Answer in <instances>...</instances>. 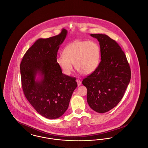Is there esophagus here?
I'll return each instance as SVG.
<instances>
[{
    "mask_svg": "<svg viewBox=\"0 0 148 148\" xmlns=\"http://www.w3.org/2000/svg\"><path fill=\"white\" fill-rule=\"evenodd\" d=\"M76 82H77V85H78V86H79V85H80L82 84V81L80 80L79 79H77V80H76Z\"/></svg>",
    "mask_w": 148,
    "mask_h": 148,
    "instance_id": "1",
    "label": "esophagus"
}]
</instances>
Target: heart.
Masks as SVG:
<instances>
[{"label": "heart", "instance_id": "1", "mask_svg": "<svg viewBox=\"0 0 148 148\" xmlns=\"http://www.w3.org/2000/svg\"><path fill=\"white\" fill-rule=\"evenodd\" d=\"M100 48L93 40H76L66 45L63 55L58 56L56 62L66 75L74 69L83 75H90L95 71L100 63Z\"/></svg>", "mask_w": 148, "mask_h": 148}]
</instances>
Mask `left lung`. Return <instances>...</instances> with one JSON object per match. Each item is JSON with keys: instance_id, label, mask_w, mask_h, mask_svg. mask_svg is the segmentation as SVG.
<instances>
[{"instance_id": "obj_1", "label": "left lung", "mask_w": 148, "mask_h": 148, "mask_svg": "<svg viewBox=\"0 0 148 148\" xmlns=\"http://www.w3.org/2000/svg\"><path fill=\"white\" fill-rule=\"evenodd\" d=\"M90 36L99 42L101 62L82 84L87 89L89 106L97 113H106L123 98L130 80L131 71L125 53L115 40L106 34Z\"/></svg>"}]
</instances>
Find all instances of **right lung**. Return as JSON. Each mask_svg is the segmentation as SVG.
Listing matches in <instances>:
<instances>
[{
	"mask_svg": "<svg viewBox=\"0 0 148 148\" xmlns=\"http://www.w3.org/2000/svg\"><path fill=\"white\" fill-rule=\"evenodd\" d=\"M67 33L63 29L59 35L38 39L27 51L20 65L26 98L38 113L50 119L63 115L77 87L75 77L63 74L56 62Z\"/></svg>",
	"mask_w": 148,
	"mask_h": 148,
	"instance_id": "right-lung-1",
	"label": "right lung"
}]
</instances>
